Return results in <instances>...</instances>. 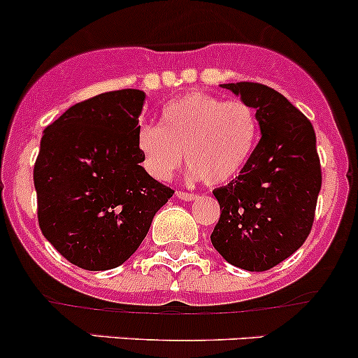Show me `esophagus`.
<instances>
[{
	"mask_svg": "<svg viewBox=\"0 0 358 358\" xmlns=\"http://www.w3.org/2000/svg\"><path fill=\"white\" fill-rule=\"evenodd\" d=\"M176 196L180 198V200H184V201H193L194 198H196V194L187 193V191H178V193H176Z\"/></svg>",
	"mask_w": 358,
	"mask_h": 358,
	"instance_id": "obj_1",
	"label": "esophagus"
}]
</instances>
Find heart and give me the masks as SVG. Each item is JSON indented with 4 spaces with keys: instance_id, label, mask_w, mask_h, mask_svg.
Segmentation results:
<instances>
[{
    "instance_id": "1",
    "label": "heart",
    "mask_w": 358,
    "mask_h": 358,
    "mask_svg": "<svg viewBox=\"0 0 358 358\" xmlns=\"http://www.w3.org/2000/svg\"><path fill=\"white\" fill-rule=\"evenodd\" d=\"M259 138L260 120L250 103L191 93L164 106L160 125H143L138 146L153 178H171L186 153L191 176L219 186L246 167Z\"/></svg>"
}]
</instances>
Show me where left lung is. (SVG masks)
<instances>
[{"mask_svg": "<svg viewBox=\"0 0 358 358\" xmlns=\"http://www.w3.org/2000/svg\"><path fill=\"white\" fill-rule=\"evenodd\" d=\"M257 110L262 138L246 167L213 189L220 219L212 245L229 264L268 271L293 255L312 231L322 172L310 120L272 87L222 84Z\"/></svg>", "mask_w": 358, "mask_h": 358, "instance_id": "obj_1", "label": "left lung"}]
</instances>
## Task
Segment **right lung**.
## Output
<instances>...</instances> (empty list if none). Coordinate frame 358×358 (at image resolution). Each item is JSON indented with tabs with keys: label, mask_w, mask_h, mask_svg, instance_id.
<instances>
[{
	"label": "right lung",
	"mask_w": 358,
	"mask_h": 358,
	"mask_svg": "<svg viewBox=\"0 0 358 358\" xmlns=\"http://www.w3.org/2000/svg\"><path fill=\"white\" fill-rule=\"evenodd\" d=\"M143 101L139 90L110 91L70 106L44 129L34 165L39 227L86 271L124 264L174 194L139 165Z\"/></svg>",
	"instance_id": "obj_1"
}]
</instances>
